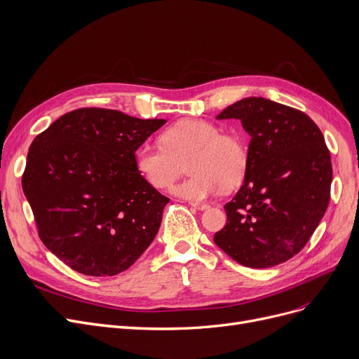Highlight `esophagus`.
<instances>
[{"instance_id": "obj_1", "label": "esophagus", "mask_w": 359, "mask_h": 359, "mask_svg": "<svg viewBox=\"0 0 359 359\" xmlns=\"http://www.w3.org/2000/svg\"><path fill=\"white\" fill-rule=\"evenodd\" d=\"M191 206L197 210H206L209 209V204L208 203H191Z\"/></svg>"}]
</instances>
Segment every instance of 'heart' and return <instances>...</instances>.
<instances>
[{"instance_id": "obj_1", "label": "heart", "mask_w": 359, "mask_h": 359, "mask_svg": "<svg viewBox=\"0 0 359 359\" xmlns=\"http://www.w3.org/2000/svg\"><path fill=\"white\" fill-rule=\"evenodd\" d=\"M162 144L142 143L134 151L139 175L156 190L170 187L187 158L189 178L177 184L172 193L198 203L240 182L247 169V149L243 142L206 119H182L161 134Z\"/></svg>"}]
</instances>
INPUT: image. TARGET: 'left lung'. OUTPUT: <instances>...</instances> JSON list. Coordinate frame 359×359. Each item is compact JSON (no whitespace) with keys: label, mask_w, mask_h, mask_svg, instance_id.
Segmentation results:
<instances>
[{"label":"left lung","mask_w":359,"mask_h":359,"mask_svg":"<svg viewBox=\"0 0 359 359\" xmlns=\"http://www.w3.org/2000/svg\"><path fill=\"white\" fill-rule=\"evenodd\" d=\"M217 119H240L251 135L244 184L225 204L216 245L252 269L280 264L298 254L330 200L332 161L313 119L264 97H245Z\"/></svg>","instance_id":"left-lung-1"}]
</instances>
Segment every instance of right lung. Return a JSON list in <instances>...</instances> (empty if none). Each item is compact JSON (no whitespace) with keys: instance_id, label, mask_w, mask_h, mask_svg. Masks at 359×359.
I'll return each instance as SVG.
<instances>
[{"instance_id":"1","label":"right lung","mask_w":359,"mask_h":359,"mask_svg":"<svg viewBox=\"0 0 359 359\" xmlns=\"http://www.w3.org/2000/svg\"><path fill=\"white\" fill-rule=\"evenodd\" d=\"M165 119L81 108L38 134L23 193L45 247L88 276L127 270L155 240L168 197L134 166V151Z\"/></svg>"}]
</instances>
